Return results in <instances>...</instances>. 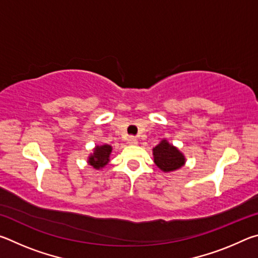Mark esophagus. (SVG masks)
Masks as SVG:
<instances>
[{"label": "esophagus", "mask_w": 258, "mask_h": 258, "mask_svg": "<svg viewBox=\"0 0 258 258\" xmlns=\"http://www.w3.org/2000/svg\"><path fill=\"white\" fill-rule=\"evenodd\" d=\"M127 143H128V145H131V146H137L138 145V139L131 137L127 140Z\"/></svg>", "instance_id": "1"}]
</instances>
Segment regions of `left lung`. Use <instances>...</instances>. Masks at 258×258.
Instances as JSON below:
<instances>
[{
	"label": "left lung",
	"instance_id": "obj_1",
	"mask_svg": "<svg viewBox=\"0 0 258 258\" xmlns=\"http://www.w3.org/2000/svg\"><path fill=\"white\" fill-rule=\"evenodd\" d=\"M154 161L163 172H172L185 164V157L176 147L169 145L167 140L160 141L154 149Z\"/></svg>",
	"mask_w": 258,
	"mask_h": 258
}]
</instances>
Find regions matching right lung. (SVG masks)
I'll list each match as a JSON object with an SVG mask.
<instances>
[{
  "mask_svg": "<svg viewBox=\"0 0 258 258\" xmlns=\"http://www.w3.org/2000/svg\"><path fill=\"white\" fill-rule=\"evenodd\" d=\"M111 151L112 147L109 145L97 146L94 148L93 154L90 155L89 159H87V163L95 169L102 168L109 163V160H110L109 157H110Z\"/></svg>",
  "mask_w": 258,
  "mask_h": 258,
  "instance_id": "right-lung-1",
  "label": "right lung"
}]
</instances>
